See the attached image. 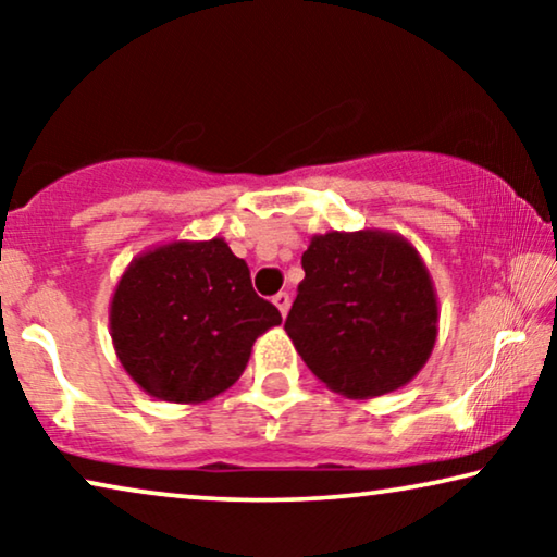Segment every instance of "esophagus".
Segmentation results:
<instances>
[{
	"label": "esophagus",
	"instance_id": "esophagus-1",
	"mask_svg": "<svg viewBox=\"0 0 557 557\" xmlns=\"http://www.w3.org/2000/svg\"><path fill=\"white\" fill-rule=\"evenodd\" d=\"M273 304H276V309L281 311V317L288 314V307H292V296H288L286 292H278L276 296H273Z\"/></svg>",
	"mask_w": 557,
	"mask_h": 557
}]
</instances>
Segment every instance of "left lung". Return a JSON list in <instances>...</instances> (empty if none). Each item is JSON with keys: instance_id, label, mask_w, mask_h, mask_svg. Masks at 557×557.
<instances>
[{"instance_id": "left-lung-1", "label": "left lung", "mask_w": 557, "mask_h": 557, "mask_svg": "<svg viewBox=\"0 0 557 557\" xmlns=\"http://www.w3.org/2000/svg\"><path fill=\"white\" fill-rule=\"evenodd\" d=\"M284 330L307 368L347 398L410 383L436 345L438 301L418 250L395 233L314 235Z\"/></svg>"}]
</instances>
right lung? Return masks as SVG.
I'll return each mask as SVG.
<instances>
[{"label": "right lung", "instance_id": "obj_1", "mask_svg": "<svg viewBox=\"0 0 557 557\" xmlns=\"http://www.w3.org/2000/svg\"><path fill=\"white\" fill-rule=\"evenodd\" d=\"M111 339L141 391L205 403L246 370L250 347L281 324L223 238L174 240L134 258L111 299Z\"/></svg>", "mask_w": 557, "mask_h": 557}]
</instances>
